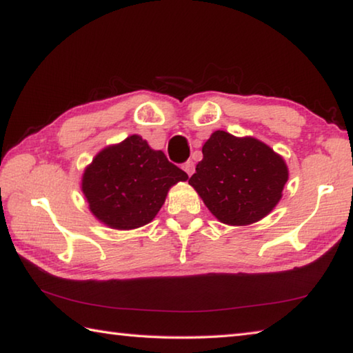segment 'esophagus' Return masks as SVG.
I'll return each instance as SVG.
<instances>
[{
	"mask_svg": "<svg viewBox=\"0 0 353 353\" xmlns=\"http://www.w3.org/2000/svg\"><path fill=\"white\" fill-rule=\"evenodd\" d=\"M182 168H183L185 172H187L188 176H191L194 172V162H193V160H188V162L183 163Z\"/></svg>",
	"mask_w": 353,
	"mask_h": 353,
	"instance_id": "obj_1",
	"label": "esophagus"
}]
</instances>
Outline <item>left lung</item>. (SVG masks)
Here are the masks:
<instances>
[{
    "label": "left lung",
    "mask_w": 353,
    "mask_h": 353,
    "mask_svg": "<svg viewBox=\"0 0 353 353\" xmlns=\"http://www.w3.org/2000/svg\"><path fill=\"white\" fill-rule=\"evenodd\" d=\"M188 183L219 223L249 225L282 199L288 166L266 143L214 130Z\"/></svg>",
    "instance_id": "left-lung-1"
}]
</instances>
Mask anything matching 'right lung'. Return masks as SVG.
Instances as JSON below:
<instances>
[{
    "label": "right lung",
    "mask_w": 353,
    "mask_h": 353,
    "mask_svg": "<svg viewBox=\"0 0 353 353\" xmlns=\"http://www.w3.org/2000/svg\"><path fill=\"white\" fill-rule=\"evenodd\" d=\"M188 174L140 135H129L94 155L81 190L94 218L117 230H132L155 218L170 188Z\"/></svg>",
    "instance_id": "add662e5"
}]
</instances>
